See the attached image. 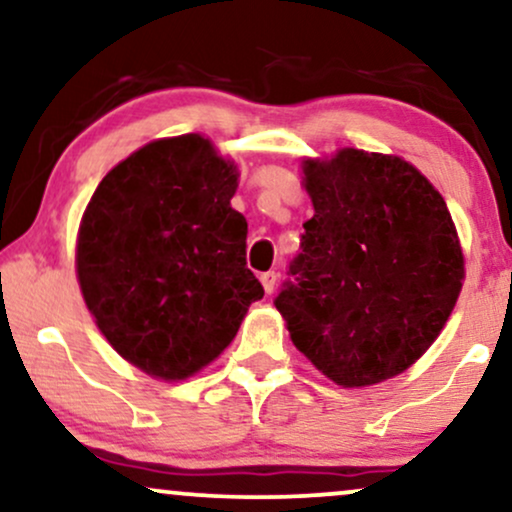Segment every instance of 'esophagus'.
I'll return each instance as SVG.
<instances>
[{
	"mask_svg": "<svg viewBox=\"0 0 512 512\" xmlns=\"http://www.w3.org/2000/svg\"><path fill=\"white\" fill-rule=\"evenodd\" d=\"M262 286H264V293L271 295L274 293V286H276V271H264V274L260 276Z\"/></svg>",
	"mask_w": 512,
	"mask_h": 512,
	"instance_id": "1",
	"label": "esophagus"
}]
</instances>
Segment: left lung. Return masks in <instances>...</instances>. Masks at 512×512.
<instances>
[{"label":"left lung","instance_id":"8db88e82","mask_svg":"<svg viewBox=\"0 0 512 512\" xmlns=\"http://www.w3.org/2000/svg\"><path fill=\"white\" fill-rule=\"evenodd\" d=\"M314 203L276 309L295 347L342 387L406 371L449 319L463 252L444 198L397 155L304 160Z\"/></svg>","mask_w":512,"mask_h":512}]
</instances>
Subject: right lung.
<instances>
[{"label":"right lung","instance_id":"obj_1","mask_svg":"<svg viewBox=\"0 0 512 512\" xmlns=\"http://www.w3.org/2000/svg\"><path fill=\"white\" fill-rule=\"evenodd\" d=\"M236 167L200 134L160 139L96 186L77 236V278L120 357L165 380L224 352L264 288L245 267Z\"/></svg>","mask_w":512,"mask_h":512}]
</instances>
